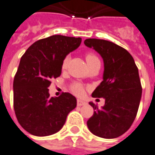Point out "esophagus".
Here are the masks:
<instances>
[{
  "instance_id": "34e87169",
  "label": "esophagus",
  "mask_w": 155,
  "mask_h": 155,
  "mask_svg": "<svg viewBox=\"0 0 155 155\" xmlns=\"http://www.w3.org/2000/svg\"><path fill=\"white\" fill-rule=\"evenodd\" d=\"M87 102L84 100H81V99H78L77 100V106H84L86 105Z\"/></svg>"
}]
</instances>
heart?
<instances>
[{
  "label": "heart",
  "mask_w": 155,
  "mask_h": 155,
  "mask_svg": "<svg viewBox=\"0 0 155 155\" xmlns=\"http://www.w3.org/2000/svg\"><path fill=\"white\" fill-rule=\"evenodd\" d=\"M86 61H87V63H88V65H89L91 63V62H93V61H95V60H97V57L95 55V54H90V53H88V54H86ZM69 56H67L66 58H65L64 59H63V61H62V67L63 68V69H65V68H67V65H68V62H69ZM71 89H72V91L74 92L75 93H76V94H78V95H80V94H82L83 91H84V89H83V86L80 84H78V83H75V84H74L72 85V87H71Z\"/></svg>",
  "instance_id": "heart-1"
}]
</instances>
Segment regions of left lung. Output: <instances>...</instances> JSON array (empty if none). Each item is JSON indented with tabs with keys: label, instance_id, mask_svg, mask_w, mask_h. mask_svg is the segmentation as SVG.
I'll return each instance as SVG.
<instances>
[{
	"label": "left lung",
	"instance_id": "1",
	"mask_svg": "<svg viewBox=\"0 0 155 155\" xmlns=\"http://www.w3.org/2000/svg\"><path fill=\"white\" fill-rule=\"evenodd\" d=\"M84 45L97 52L104 62L103 80L92 96L103 97L105 105L98 108L89 102L95 111L87 125L99 137L116 138L129 129L137 116L142 93L137 67L132 55L113 42L87 39Z\"/></svg>",
	"mask_w": 155,
	"mask_h": 155
}]
</instances>
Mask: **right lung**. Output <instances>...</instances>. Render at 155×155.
I'll return each instance as SVG.
<instances>
[{"mask_svg": "<svg viewBox=\"0 0 155 155\" xmlns=\"http://www.w3.org/2000/svg\"><path fill=\"white\" fill-rule=\"evenodd\" d=\"M80 37L61 35L41 39L27 49L14 79V108L20 125L31 134L46 137L58 132L76 98L69 93L49 97L52 79L62 73L63 59L80 45Z\"/></svg>", "mask_w": 155, "mask_h": 155, "instance_id": "add662e5", "label": "right lung"}]
</instances>
